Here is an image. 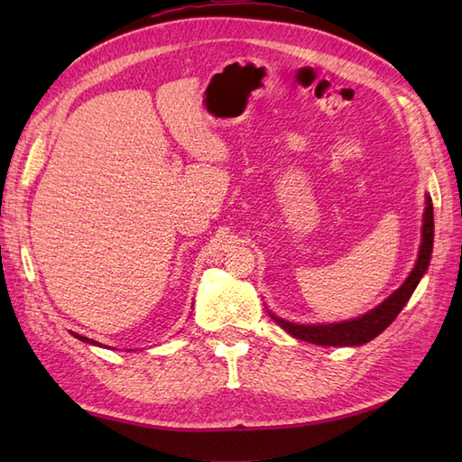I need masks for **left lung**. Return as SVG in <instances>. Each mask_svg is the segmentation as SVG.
I'll use <instances>...</instances> for the list:
<instances>
[{"mask_svg":"<svg viewBox=\"0 0 462 462\" xmlns=\"http://www.w3.org/2000/svg\"><path fill=\"white\" fill-rule=\"evenodd\" d=\"M433 246V206L430 197L426 199V212H424V226H422V245L420 253H418V262L414 270L393 295L383 300L377 309L372 312L360 316L351 321H341V324H329V326H299L291 324L282 318L272 316L279 326H282L292 337L300 341H309L314 345H326V346H346V345H365L377 337L391 321L397 318L402 310V306L409 302L411 295L414 292L418 282H420L424 272L428 270L430 256Z\"/></svg>","mask_w":462,"mask_h":462,"instance_id":"obj_1","label":"left lung"}]
</instances>
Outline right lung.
<instances>
[{
  "instance_id": "obj_1",
  "label": "right lung",
  "mask_w": 462,
  "mask_h": 462,
  "mask_svg": "<svg viewBox=\"0 0 462 462\" xmlns=\"http://www.w3.org/2000/svg\"><path fill=\"white\" fill-rule=\"evenodd\" d=\"M73 335H75L77 339H80V341H85V343H92V345H96V343H94V341H90L88 337H82V335H77V333H73Z\"/></svg>"
}]
</instances>
